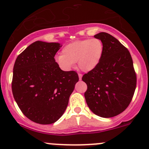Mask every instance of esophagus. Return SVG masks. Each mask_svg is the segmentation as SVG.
Masks as SVG:
<instances>
[{"label": "esophagus", "mask_w": 149, "mask_h": 149, "mask_svg": "<svg viewBox=\"0 0 149 149\" xmlns=\"http://www.w3.org/2000/svg\"><path fill=\"white\" fill-rule=\"evenodd\" d=\"M82 76H83V75L81 74V73H78V77H79V80H81L82 79Z\"/></svg>", "instance_id": "1"}]
</instances>
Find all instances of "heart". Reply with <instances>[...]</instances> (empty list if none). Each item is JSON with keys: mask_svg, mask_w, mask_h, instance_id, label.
<instances>
[{"mask_svg": "<svg viewBox=\"0 0 149 149\" xmlns=\"http://www.w3.org/2000/svg\"><path fill=\"white\" fill-rule=\"evenodd\" d=\"M103 52V43L99 38L78 40L64 46L62 54L55 56L54 60L64 71L71 70L77 62L80 70L88 72L99 64Z\"/></svg>", "mask_w": 149, "mask_h": 149, "instance_id": "heart-1", "label": "heart"}]
</instances>
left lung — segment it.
I'll list each match as a JSON object with an SVG mask.
<instances>
[{"mask_svg":"<svg viewBox=\"0 0 149 149\" xmlns=\"http://www.w3.org/2000/svg\"><path fill=\"white\" fill-rule=\"evenodd\" d=\"M95 38L102 42L104 52L99 64L82 78L88 86L85 98L97 116L114 117L123 112L132 100L136 73L129 50L116 38L105 32Z\"/></svg>","mask_w":149,"mask_h":149,"instance_id":"left-lung-1","label":"left lung"}]
</instances>
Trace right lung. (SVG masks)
<instances>
[{"instance_id": "add662e5", "label": "right lung", "mask_w": 149, "mask_h": 149, "mask_svg": "<svg viewBox=\"0 0 149 149\" xmlns=\"http://www.w3.org/2000/svg\"><path fill=\"white\" fill-rule=\"evenodd\" d=\"M58 42L36 41L17 57L12 91L24 115L41 125L54 123L63 115L79 80L76 71H64L54 56Z\"/></svg>"}]
</instances>
